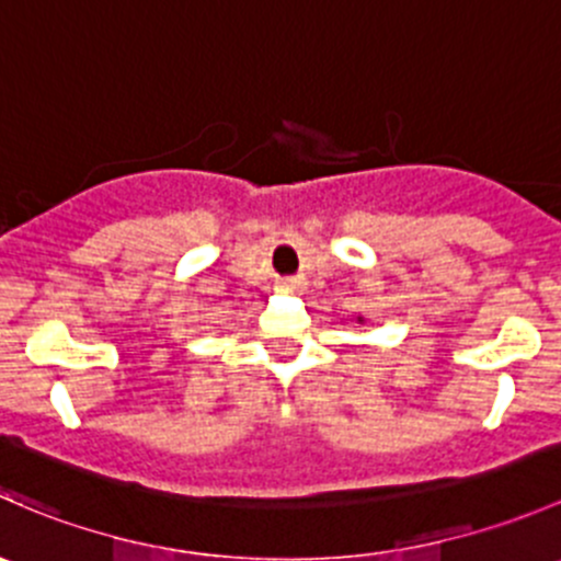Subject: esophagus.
Segmentation results:
<instances>
[{
    "label": "esophagus",
    "instance_id": "34e87169",
    "mask_svg": "<svg viewBox=\"0 0 561 561\" xmlns=\"http://www.w3.org/2000/svg\"><path fill=\"white\" fill-rule=\"evenodd\" d=\"M304 287H307V282L301 276H285V279H279L282 293H304Z\"/></svg>",
    "mask_w": 561,
    "mask_h": 561
}]
</instances>
